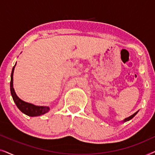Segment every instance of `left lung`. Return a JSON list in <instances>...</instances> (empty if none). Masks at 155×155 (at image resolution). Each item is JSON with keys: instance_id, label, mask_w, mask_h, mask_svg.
I'll return each instance as SVG.
<instances>
[{"instance_id": "8db88e82", "label": "left lung", "mask_w": 155, "mask_h": 155, "mask_svg": "<svg viewBox=\"0 0 155 155\" xmlns=\"http://www.w3.org/2000/svg\"><path fill=\"white\" fill-rule=\"evenodd\" d=\"M137 112H138V111H136V112H135V114H133V115H131L130 116H129V117H128V118H125V119H124V120H123V122H126V121H128V120H130V119H132V118H133V117H134V116H135V115H136V114H137Z\"/></svg>"}]
</instances>
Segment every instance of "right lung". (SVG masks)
<instances>
[{"label":"right lung","mask_w":155,"mask_h":155,"mask_svg":"<svg viewBox=\"0 0 155 155\" xmlns=\"http://www.w3.org/2000/svg\"><path fill=\"white\" fill-rule=\"evenodd\" d=\"M16 64L12 68L11 73V80H10V92L13 99L14 102L19 109L22 112L23 114H26L29 116H38L43 115V114L47 113L50 109L48 107H40V106H36L32 104L25 102L22 101L19 97L17 96L13 88V73Z\"/></svg>","instance_id":"obj_1"}]
</instances>
